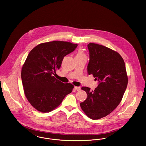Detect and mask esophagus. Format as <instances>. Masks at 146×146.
<instances>
[{
  "instance_id": "34e87169",
  "label": "esophagus",
  "mask_w": 146,
  "mask_h": 146,
  "mask_svg": "<svg viewBox=\"0 0 146 146\" xmlns=\"http://www.w3.org/2000/svg\"><path fill=\"white\" fill-rule=\"evenodd\" d=\"M74 88H75V89L76 90L78 91V90H80L81 89V87H76V86H75V87H74Z\"/></svg>"
}]
</instances>
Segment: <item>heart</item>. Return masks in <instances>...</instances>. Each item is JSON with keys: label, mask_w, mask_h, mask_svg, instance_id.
Instances as JSON below:
<instances>
[{"label": "heart", "mask_w": 146, "mask_h": 146, "mask_svg": "<svg viewBox=\"0 0 146 146\" xmlns=\"http://www.w3.org/2000/svg\"><path fill=\"white\" fill-rule=\"evenodd\" d=\"M76 57H86L83 51L81 50V49H79L76 54Z\"/></svg>", "instance_id": "heart-1"}]
</instances>
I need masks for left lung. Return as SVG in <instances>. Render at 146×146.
Returning <instances> with one entry per match:
<instances>
[{"label": "left lung", "mask_w": 146, "mask_h": 146, "mask_svg": "<svg viewBox=\"0 0 146 146\" xmlns=\"http://www.w3.org/2000/svg\"><path fill=\"white\" fill-rule=\"evenodd\" d=\"M89 62L87 70L99 85L94 90L87 87L81 89L87 98L80 106L92 119H98L111 113L121 101L128 82L124 61L121 55L107 47L94 43L88 44Z\"/></svg>", "instance_id": "left-lung-1"}]
</instances>
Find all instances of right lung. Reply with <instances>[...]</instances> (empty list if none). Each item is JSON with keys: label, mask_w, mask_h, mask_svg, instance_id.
I'll use <instances>...</instances> for the list:
<instances>
[{"label": "right lung", "mask_w": 146, "mask_h": 146, "mask_svg": "<svg viewBox=\"0 0 146 146\" xmlns=\"http://www.w3.org/2000/svg\"><path fill=\"white\" fill-rule=\"evenodd\" d=\"M77 44L53 41L37 45L28 54L21 71L24 92L33 108L43 113L60 105L74 86L54 77L64 57L75 50Z\"/></svg>", "instance_id": "1"}]
</instances>
